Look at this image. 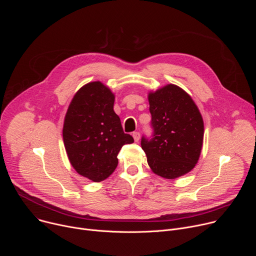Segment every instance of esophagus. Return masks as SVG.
<instances>
[{
    "label": "esophagus",
    "mask_w": 256,
    "mask_h": 256,
    "mask_svg": "<svg viewBox=\"0 0 256 256\" xmlns=\"http://www.w3.org/2000/svg\"><path fill=\"white\" fill-rule=\"evenodd\" d=\"M140 132H132V138H134V142H138L140 140Z\"/></svg>",
    "instance_id": "34e87169"
}]
</instances>
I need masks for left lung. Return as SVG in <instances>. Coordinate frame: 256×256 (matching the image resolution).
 I'll return each instance as SVG.
<instances>
[{
	"mask_svg": "<svg viewBox=\"0 0 256 256\" xmlns=\"http://www.w3.org/2000/svg\"><path fill=\"white\" fill-rule=\"evenodd\" d=\"M152 116L151 138L142 136L140 146L157 175L174 179L192 170L198 161L204 120L192 97L169 84L149 93Z\"/></svg>",
	"mask_w": 256,
	"mask_h": 256,
	"instance_id": "1",
	"label": "left lung"
}]
</instances>
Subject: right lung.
Here are the masks:
<instances>
[{
	"instance_id": "1",
	"label": "right lung",
	"mask_w": 256,
	"mask_h": 256,
	"mask_svg": "<svg viewBox=\"0 0 256 256\" xmlns=\"http://www.w3.org/2000/svg\"><path fill=\"white\" fill-rule=\"evenodd\" d=\"M114 94L101 82L83 86L64 116L62 138L68 160L82 176L100 182L116 170L118 154L134 142L114 110Z\"/></svg>"
}]
</instances>
